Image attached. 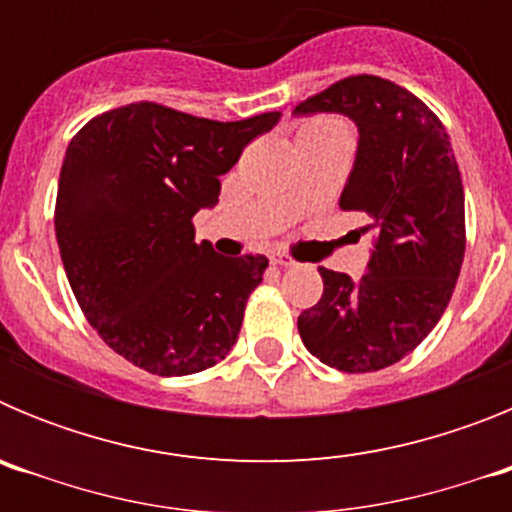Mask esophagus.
<instances>
[{"instance_id":"obj_1","label":"esophagus","mask_w":512,"mask_h":512,"mask_svg":"<svg viewBox=\"0 0 512 512\" xmlns=\"http://www.w3.org/2000/svg\"><path fill=\"white\" fill-rule=\"evenodd\" d=\"M269 261L274 266H295V259H289V256H284V253H271Z\"/></svg>"}]
</instances>
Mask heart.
<instances>
[{"label": "heart", "mask_w": 512, "mask_h": 512, "mask_svg": "<svg viewBox=\"0 0 512 512\" xmlns=\"http://www.w3.org/2000/svg\"><path fill=\"white\" fill-rule=\"evenodd\" d=\"M330 133H346V125H343L341 120H336V117H312V120L302 122L300 130H297V138L307 140Z\"/></svg>", "instance_id": "b5f03b06"}]
</instances>
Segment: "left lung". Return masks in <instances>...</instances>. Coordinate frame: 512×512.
Listing matches in <instances>:
<instances>
[{
  "mask_svg": "<svg viewBox=\"0 0 512 512\" xmlns=\"http://www.w3.org/2000/svg\"><path fill=\"white\" fill-rule=\"evenodd\" d=\"M341 112L359 125L341 210L374 233L359 282L320 266L323 297L297 318L305 348L338 372H379L436 328L459 279L467 228L464 187L443 122L413 92L359 74L307 97L295 115Z\"/></svg>",
  "mask_w": 512,
  "mask_h": 512,
  "instance_id": "1",
  "label": "left lung"
}]
</instances>
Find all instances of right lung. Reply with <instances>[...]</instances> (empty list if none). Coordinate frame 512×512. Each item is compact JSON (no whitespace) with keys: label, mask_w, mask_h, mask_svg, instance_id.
I'll use <instances>...</instances> for the list:
<instances>
[{"label":"right lung","mask_w":512,"mask_h":512,"mask_svg":"<svg viewBox=\"0 0 512 512\" xmlns=\"http://www.w3.org/2000/svg\"><path fill=\"white\" fill-rule=\"evenodd\" d=\"M282 112L217 122L133 102L71 138L56 238L89 325L130 364L184 377L225 359L269 259L194 243L192 217L217 205L220 176Z\"/></svg>","instance_id":"1"}]
</instances>
